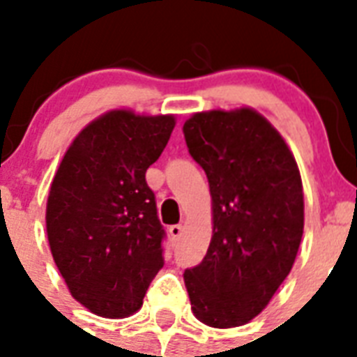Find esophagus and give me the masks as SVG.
Segmentation results:
<instances>
[{
    "mask_svg": "<svg viewBox=\"0 0 357 357\" xmlns=\"http://www.w3.org/2000/svg\"><path fill=\"white\" fill-rule=\"evenodd\" d=\"M181 231H183V226H181V224H174V226L168 228V234H170V237L172 238L181 237Z\"/></svg>",
    "mask_w": 357,
    "mask_h": 357,
    "instance_id": "1",
    "label": "esophagus"
}]
</instances>
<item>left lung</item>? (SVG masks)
Here are the masks:
<instances>
[{"label":"left lung","mask_w":357,"mask_h":357,"mask_svg":"<svg viewBox=\"0 0 357 357\" xmlns=\"http://www.w3.org/2000/svg\"><path fill=\"white\" fill-rule=\"evenodd\" d=\"M183 135L213 200L211 243L200 265L185 271V287L198 321L241 326L265 310L293 268L304 234L298 167L254 109L196 113Z\"/></svg>","instance_id":"obj_1"}]
</instances>
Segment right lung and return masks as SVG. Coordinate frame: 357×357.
<instances>
[{
  "label": "right lung",
  "instance_id": "1",
  "mask_svg": "<svg viewBox=\"0 0 357 357\" xmlns=\"http://www.w3.org/2000/svg\"><path fill=\"white\" fill-rule=\"evenodd\" d=\"M172 114L109 111L64 153L47 196L55 265L89 311L123 319L140 310L162 268V229L146 170L165 150Z\"/></svg>",
  "mask_w": 357,
  "mask_h": 357
}]
</instances>
